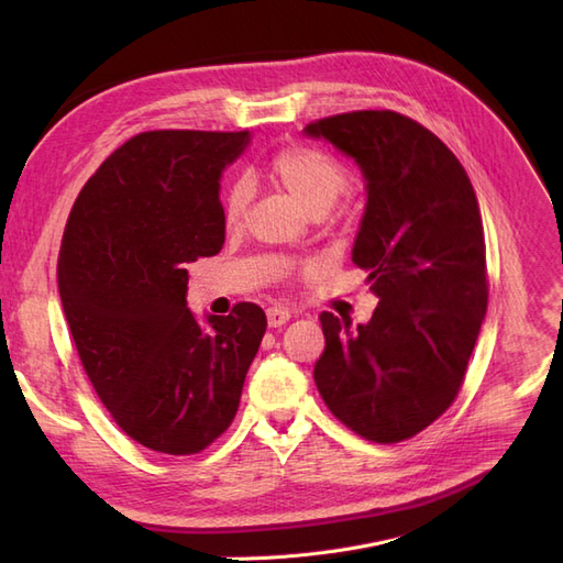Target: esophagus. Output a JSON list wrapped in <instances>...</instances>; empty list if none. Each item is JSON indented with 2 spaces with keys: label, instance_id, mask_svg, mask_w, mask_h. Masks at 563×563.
<instances>
[{
  "label": "esophagus",
  "instance_id": "34e87169",
  "mask_svg": "<svg viewBox=\"0 0 563 563\" xmlns=\"http://www.w3.org/2000/svg\"><path fill=\"white\" fill-rule=\"evenodd\" d=\"M291 319V312H288L286 308H269L267 310V323L272 329H279L284 327V323Z\"/></svg>",
  "mask_w": 563,
  "mask_h": 563
}]
</instances>
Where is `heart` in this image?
Masks as SVG:
<instances>
[{
  "label": "heart",
  "instance_id": "1",
  "mask_svg": "<svg viewBox=\"0 0 563 563\" xmlns=\"http://www.w3.org/2000/svg\"><path fill=\"white\" fill-rule=\"evenodd\" d=\"M267 176L312 213H327L350 185V172L333 155L305 145H291L275 152L267 164ZM249 201V183L234 180L223 199V223L228 228L242 225ZM269 267L282 279L291 277L296 272V265L288 261H272Z\"/></svg>",
  "mask_w": 563,
  "mask_h": 563
}]
</instances>
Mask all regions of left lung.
Here are the masks:
<instances>
[{"mask_svg":"<svg viewBox=\"0 0 563 563\" xmlns=\"http://www.w3.org/2000/svg\"><path fill=\"white\" fill-rule=\"evenodd\" d=\"M366 178L352 261L380 298L368 323L321 312L314 383L360 437L397 444L455 401L488 305L484 225L463 164L416 119L356 110L305 126Z\"/></svg>","mask_w":563,"mask_h":563,"instance_id":"obj_1","label":"left lung"}]
</instances>
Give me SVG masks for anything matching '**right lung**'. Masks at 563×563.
I'll return each instance as SVG.
<instances>
[{"label": "right lung", "mask_w": 563, "mask_h": 563, "mask_svg": "<svg viewBox=\"0 0 563 563\" xmlns=\"http://www.w3.org/2000/svg\"><path fill=\"white\" fill-rule=\"evenodd\" d=\"M249 131H145L81 187L58 255V291L84 371L114 422L145 449L199 453L240 408L267 329L236 302L203 329L187 310V263L225 242L218 178Z\"/></svg>", "instance_id": "obj_1"}]
</instances>
